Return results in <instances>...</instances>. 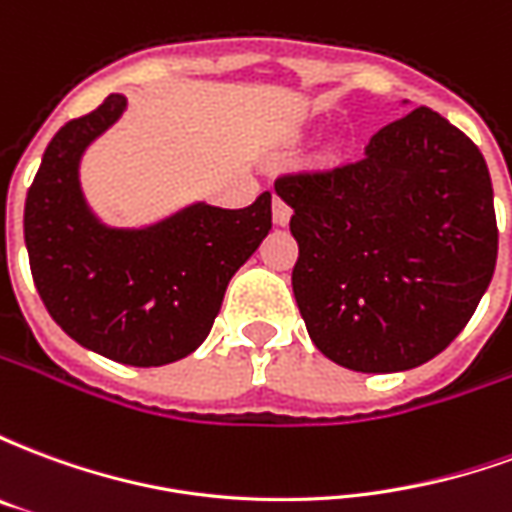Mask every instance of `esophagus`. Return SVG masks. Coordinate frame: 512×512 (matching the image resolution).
<instances>
[{"label":"esophagus","instance_id":"34e87169","mask_svg":"<svg viewBox=\"0 0 512 512\" xmlns=\"http://www.w3.org/2000/svg\"><path fill=\"white\" fill-rule=\"evenodd\" d=\"M271 213H274V222L277 224H288L290 216H293V208H290L288 202L282 200L274 194V202H271Z\"/></svg>","mask_w":512,"mask_h":512}]
</instances>
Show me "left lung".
<instances>
[{
	"label": "left lung",
	"instance_id": "8db88e82",
	"mask_svg": "<svg viewBox=\"0 0 512 512\" xmlns=\"http://www.w3.org/2000/svg\"><path fill=\"white\" fill-rule=\"evenodd\" d=\"M299 241L293 296L312 343L356 373L425 365L463 332L494 277V189L483 153L419 106L365 156L279 175Z\"/></svg>",
	"mask_w": 512,
	"mask_h": 512
}]
</instances>
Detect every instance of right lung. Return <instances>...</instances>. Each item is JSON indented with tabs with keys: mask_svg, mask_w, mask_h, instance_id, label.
<instances>
[{
	"mask_svg": "<svg viewBox=\"0 0 512 512\" xmlns=\"http://www.w3.org/2000/svg\"><path fill=\"white\" fill-rule=\"evenodd\" d=\"M123 112L126 98L109 95L54 134L27 191L24 241L62 332L106 359L158 367L208 337L227 282L271 230V194L238 211L197 202L145 230L106 227L84 202L79 161Z\"/></svg>",
	"mask_w": 512,
	"mask_h": 512,
	"instance_id": "right-lung-1",
	"label": "right lung"
}]
</instances>
